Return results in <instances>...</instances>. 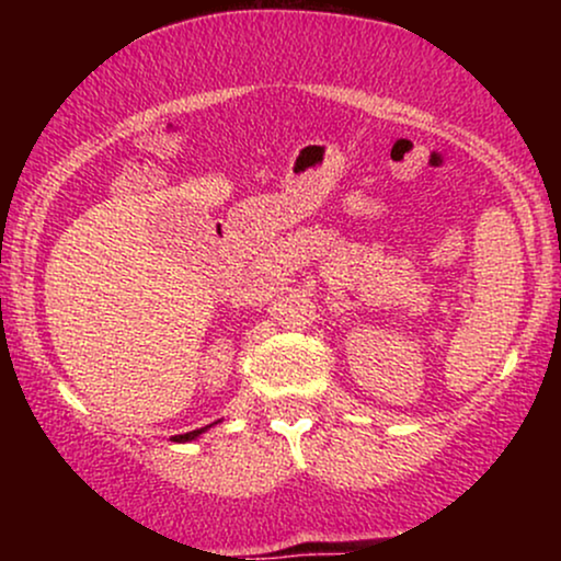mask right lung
Listing matches in <instances>:
<instances>
[{
  "instance_id": "add662e5",
  "label": "right lung",
  "mask_w": 561,
  "mask_h": 561,
  "mask_svg": "<svg viewBox=\"0 0 561 561\" xmlns=\"http://www.w3.org/2000/svg\"><path fill=\"white\" fill-rule=\"evenodd\" d=\"M208 427H210V424H208ZM208 427H199V430H192V433H184V435H173V437H171V440H173V443H190V440H195V437H199V435H203V433H205V430H208Z\"/></svg>"
}]
</instances>
